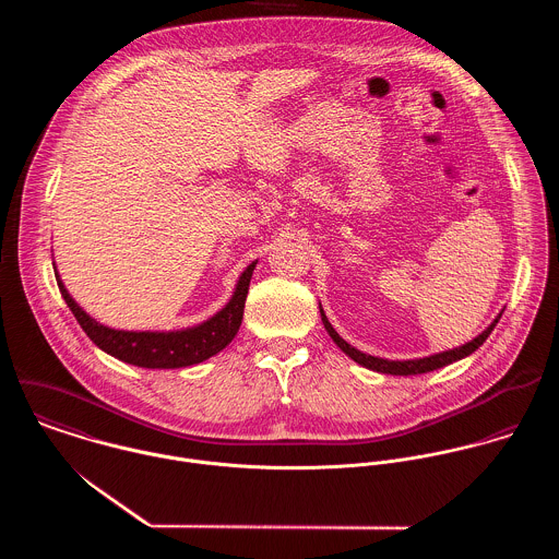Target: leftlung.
<instances>
[{
  "label": "left lung",
  "mask_w": 559,
  "mask_h": 559,
  "mask_svg": "<svg viewBox=\"0 0 559 559\" xmlns=\"http://www.w3.org/2000/svg\"><path fill=\"white\" fill-rule=\"evenodd\" d=\"M320 317H322V324H324L326 333L331 335V340H333L353 361H357L359 366H364V368H368V370H374V372L396 374V377H408V374L432 372V370H437V368H443V366H448V364H452V361H459V359L472 355L476 348H479V346L486 342V337L490 335V331L495 329V324L501 319V312H499L497 319L492 320V322L479 333L478 337H474L472 342H467V344H463V346H456V348H452V350H443V353H437V355H430V357H421V359H406V361H390V359L372 357V355H366V353L357 350L355 346H350L346 340L340 337V333L331 326V322L324 317L322 308H320Z\"/></svg>",
  "instance_id": "obj_1"
}]
</instances>
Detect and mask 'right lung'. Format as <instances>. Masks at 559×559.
Returning <instances> with one entry per match:
<instances>
[{
	"label": "right lung",
	"mask_w": 559,
	"mask_h": 559,
	"mask_svg": "<svg viewBox=\"0 0 559 559\" xmlns=\"http://www.w3.org/2000/svg\"><path fill=\"white\" fill-rule=\"evenodd\" d=\"M255 269V262H251L242 275L239 277V284L235 288L233 299L217 312L215 317L204 320L202 324L180 329V331H120V329H109L100 322L87 317L75 299L69 295L64 288L58 271V288L75 314V319L85 331V335L105 353L111 357L133 364L140 368H187L193 364H200L219 350H224L237 335L240 320H242V308L251 282V273Z\"/></svg>",
	"instance_id": "right-lung-1"
}]
</instances>
